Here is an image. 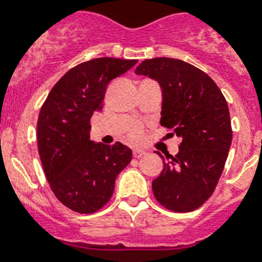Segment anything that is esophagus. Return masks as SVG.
<instances>
[{"instance_id": "1", "label": "esophagus", "mask_w": 262, "mask_h": 262, "mask_svg": "<svg viewBox=\"0 0 262 262\" xmlns=\"http://www.w3.org/2000/svg\"><path fill=\"white\" fill-rule=\"evenodd\" d=\"M144 155H145V151H143V149H135L133 151V156H135L136 159H139V158H141Z\"/></svg>"}]
</instances>
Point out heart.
<instances>
[{"label":"heart","instance_id":"1","mask_svg":"<svg viewBox=\"0 0 262 262\" xmlns=\"http://www.w3.org/2000/svg\"><path fill=\"white\" fill-rule=\"evenodd\" d=\"M130 136L133 140H139L140 137H141V130H140V127H135V129L132 130Z\"/></svg>","mask_w":262,"mask_h":262}]
</instances>
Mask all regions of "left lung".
Masks as SVG:
<instances>
[{
  "label": "left lung",
  "mask_w": 262,
  "mask_h": 262,
  "mask_svg": "<svg viewBox=\"0 0 262 262\" xmlns=\"http://www.w3.org/2000/svg\"><path fill=\"white\" fill-rule=\"evenodd\" d=\"M136 75L159 83L160 125L182 139L175 156L158 154L163 171L152 181L154 195L170 211H194L215 190L231 147L227 102L207 73L181 59H145Z\"/></svg>",
  "instance_id": "8db88e82"
}]
</instances>
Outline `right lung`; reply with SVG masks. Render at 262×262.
Masks as SVG:
<instances>
[{
	"instance_id": "right-lung-1",
	"label": "right lung",
	"mask_w": 262,
	"mask_h": 262,
	"mask_svg": "<svg viewBox=\"0 0 262 262\" xmlns=\"http://www.w3.org/2000/svg\"><path fill=\"white\" fill-rule=\"evenodd\" d=\"M136 59L103 57L72 68L43 103L38 118V149L55 197L69 209L94 213L113 195L117 175L130 163L132 149L121 143L90 140L91 117L100 110L111 80Z\"/></svg>"
}]
</instances>
